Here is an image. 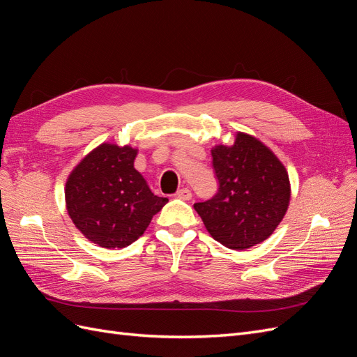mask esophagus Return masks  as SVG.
<instances>
[{
    "label": "esophagus",
    "instance_id": "1",
    "mask_svg": "<svg viewBox=\"0 0 357 357\" xmlns=\"http://www.w3.org/2000/svg\"><path fill=\"white\" fill-rule=\"evenodd\" d=\"M176 197H177L178 199H185V201H189V199L192 198V192H190L188 188H183V189L177 190Z\"/></svg>",
    "mask_w": 357,
    "mask_h": 357
}]
</instances>
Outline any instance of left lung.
Listing matches in <instances>:
<instances>
[{"label":"left lung","mask_w":357,"mask_h":357,"mask_svg":"<svg viewBox=\"0 0 357 357\" xmlns=\"http://www.w3.org/2000/svg\"><path fill=\"white\" fill-rule=\"evenodd\" d=\"M219 190L193 204L215 241L245 250L265 241L283 220L290 201L284 165L257 138L238 132L232 146L211 150Z\"/></svg>","instance_id":"8db88e82"}]
</instances>
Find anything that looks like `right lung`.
Returning a JSON list of instances; mask_svg holds the SVG:
<instances>
[{
	"mask_svg": "<svg viewBox=\"0 0 357 357\" xmlns=\"http://www.w3.org/2000/svg\"><path fill=\"white\" fill-rule=\"evenodd\" d=\"M137 149L102 143L82 159L67 180L66 202L73 223L104 248H123L144 234L168 202L155 195L134 168Z\"/></svg>",
	"mask_w": 357,
	"mask_h": 357,
	"instance_id": "obj_1",
	"label": "right lung"
}]
</instances>
